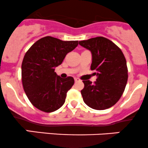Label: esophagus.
<instances>
[{
    "label": "esophagus",
    "instance_id": "34e87169",
    "mask_svg": "<svg viewBox=\"0 0 148 148\" xmlns=\"http://www.w3.org/2000/svg\"><path fill=\"white\" fill-rule=\"evenodd\" d=\"M74 80H75V82H79V81H80V80L79 78H77V77H75L74 78Z\"/></svg>",
    "mask_w": 148,
    "mask_h": 148
}]
</instances>
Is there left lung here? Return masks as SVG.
Returning <instances> with one entry per match:
<instances>
[{
	"mask_svg": "<svg viewBox=\"0 0 148 148\" xmlns=\"http://www.w3.org/2000/svg\"><path fill=\"white\" fill-rule=\"evenodd\" d=\"M91 51L92 71L97 78L92 84L83 80L81 90L84 102L96 110H104L114 106L124 92L128 80V68L123 52L114 42L102 36L79 42Z\"/></svg>",
	"mask_w": 148,
	"mask_h": 148,
	"instance_id": "1",
	"label": "left lung"
}]
</instances>
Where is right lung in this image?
<instances>
[{
  "mask_svg": "<svg viewBox=\"0 0 148 148\" xmlns=\"http://www.w3.org/2000/svg\"><path fill=\"white\" fill-rule=\"evenodd\" d=\"M78 45L77 41H62L45 36L26 52L22 63V82L32 105L44 112H53L66 101L74 84L73 77L61 78L54 72L66 54Z\"/></svg>",
  "mask_w": 148,
  "mask_h": 148,
  "instance_id": "1",
  "label": "right lung"
}]
</instances>
